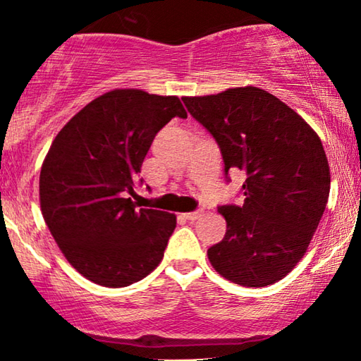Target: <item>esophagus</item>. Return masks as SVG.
I'll list each match as a JSON object with an SVG mask.
<instances>
[{"instance_id":"esophagus-1","label":"esophagus","mask_w":361,"mask_h":361,"mask_svg":"<svg viewBox=\"0 0 361 361\" xmlns=\"http://www.w3.org/2000/svg\"><path fill=\"white\" fill-rule=\"evenodd\" d=\"M182 216H184L185 220H197V219H200L202 216V212H189V214H182Z\"/></svg>"}]
</instances>
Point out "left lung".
<instances>
[{
    "instance_id": "8db88e82",
    "label": "left lung",
    "mask_w": 361,
    "mask_h": 361,
    "mask_svg": "<svg viewBox=\"0 0 361 361\" xmlns=\"http://www.w3.org/2000/svg\"><path fill=\"white\" fill-rule=\"evenodd\" d=\"M214 136L228 171H245L243 205H220L226 233L207 255L216 273L264 288L290 273L307 251L330 192L322 141L279 98L258 87L184 97Z\"/></svg>"
}]
</instances>
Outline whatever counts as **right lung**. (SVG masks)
<instances>
[{
  "label": "right lung",
  "mask_w": 361,
  "mask_h": 361,
  "mask_svg": "<svg viewBox=\"0 0 361 361\" xmlns=\"http://www.w3.org/2000/svg\"><path fill=\"white\" fill-rule=\"evenodd\" d=\"M174 116L177 97L116 88L83 106L52 141L39 199L68 263L105 288H125L161 263L176 215L131 200L152 140ZM142 182V180H141Z\"/></svg>",
  "instance_id": "right-lung-1"
}]
</instances>
